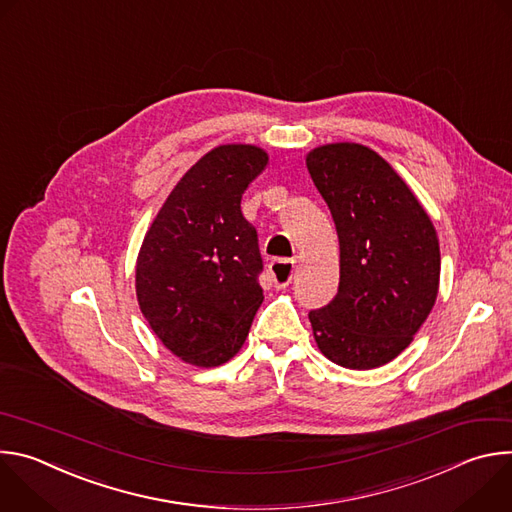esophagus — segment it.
Returning a JSON list of instances; mask_svg holds the SVG:
<instances>
[{"mask_svg":"<svg viewBox=\"0 0 512 512\" xmlns=\"http://www.w3.org/2000/svg\"><path fill=\"white\" fill-rule=\"evenodd\" d=\"M269 273L273 277L275 287H285V285L291 283V279H294L296 261L294 259H275L269 265Z\"/></svg>","mask_w":512,"mask_h":512,"instance_id":"34e87169","label":"esophagus"}]
</instances>
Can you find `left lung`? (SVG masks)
Returning a JSON list of instances; mask_svg holds the SVG:
<instances>
[{
    "label": "left lung",
    "instance_id": "left-lung-1",
    "mask_svg": "<svg viewBox=\"0 0 512 512\" xmlns=\"http://www.w3.org/2000/svg\"><path fill=\"white\" fill-rule=\"evenodd\" d=\"M306 166L340 247L338 294L310 312L314 340L344 369L383 367L411 344L437 300L435 227L405 180L367 145H318Z\"/></svg>",
    "mask_w": 512,
    "mask_h": 512
}]
</instances>
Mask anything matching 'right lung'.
Returning a JSON list of instances; mask_svg holds the SVG:
<instances>
[{
  "label": "right lung",
  "instance_id": "obj_1",
  "mask_svg": "<svg viewBox=\"0 0 512 512\" xmlns=\"http://www.w3.org/2000/svg\"><path fill=\"white\" fill-rule=\"evenodd\" d=\"M267 164L259 145H216L180 178L139 247V310L162 344L194 367L231 360L263 302L257 233L241 198Z\"/></svg>",
  "mask_w": 512,
  "mask_h": 512
}]
</instances>
